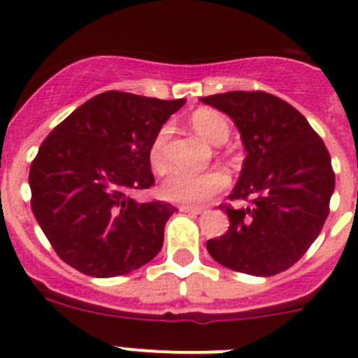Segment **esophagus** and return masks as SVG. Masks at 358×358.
<instances>
[{
  "label": "esophagus",
  "instance_id": "34e87169",
  "mask_svg": "<svg viewBox=\"0 0 358 358\" xmlns=\"http://www.w3.org/2000/svg\"><path fill=\"white\" fill-rule=\"evenodd\" d=\"M179 210H181L182 213H192V215L204 213V208H197V206H181Z\"/></svg>",
  "mask_w": 358,
  "mask_h": 358
}]
</instances>
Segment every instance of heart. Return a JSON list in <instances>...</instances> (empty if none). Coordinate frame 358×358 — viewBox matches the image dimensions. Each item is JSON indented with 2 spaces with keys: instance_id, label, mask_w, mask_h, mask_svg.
I'll return each mask as SVG.
<instances>
[{
  "instance_id": "b5f03b06",
  "label": "heart",
  "mask_w": 358,
  "mask_h": 358,
  "mask_svg": "<svg viewBox=\"0 0 358 358\" xmlns=\"http://www.w3.org/2000/svg\"><path fill=\"white\" fill-rule=\"evenodd\" d=\"M192 127L213 145H222L229 138L227 120L218 110L206 109V107L197 109L192 115ZM169 134V127L161 129L152 141L150 152H148L152 169L157 173H163L169 169V156H166ZM227 185H229V177L222 170H208L202 173L173 170L161 185V195L166 201L177 202V204H202L218 192H222Z\"/></svg>"
}]
</instances>
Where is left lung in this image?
<instances>
[{"instance_id": "obj_1", "label": "left lung", "mask_w": 358, "mask_h": 358, "mask_svg": "<svg viewBox=\"0 0 358 358\" xmlns=\"http://www.w3.org/2000/svg\"><path fill=\"white\" fill-rule=\"evenodd\" d=\"M235 122L248 156L226 206L229 229L208 240L215 262L252 276L292 267L321 233L335 188L327 147L305 116L264 91H227L201 98Z\"/></svg>"}]
</instances>
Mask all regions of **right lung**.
Wrapping results in <instances>:
<instances>
[{
	"instance_id": "obj_1",
	"label": "right lung",
	"mask_w": 358,
	"mask_h": 358,
	"mask_svg": "<svg viewBox=\"0 0 358 358\" xmlns=\"http://www.w3.org/2000/svg\"><path fill=\"white\" fill-rule=\"evenodd\" d=\"M181 100L106 91L75 109L31 161V211L61 260L93 278L140 268L161 251L169 202H136L154 185L150 145Z\"/></svg>"
}]
</instances>
